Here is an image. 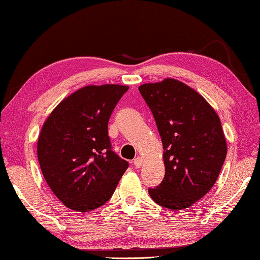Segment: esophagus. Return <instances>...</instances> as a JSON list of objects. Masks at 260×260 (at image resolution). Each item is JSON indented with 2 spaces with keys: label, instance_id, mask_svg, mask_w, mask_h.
Masks as SVG:
<instances>
[{
  "label": "esophagus",
  "instance_id": "34e87169",
  "mask_svg": "<svg viewBox=\"0 0 260 260\" xmlns=\"http://www.w3.org/2000/svg\"><path fill=\"white\" fill-rule=\"evenodd\" d=\"M134 165H135V167H136V168L142 167V165H143V159H142V157H136V159L134 160Z\"/></svg>",
  "mask_w": 260,
  "mask_h": 260
}]
</instances>
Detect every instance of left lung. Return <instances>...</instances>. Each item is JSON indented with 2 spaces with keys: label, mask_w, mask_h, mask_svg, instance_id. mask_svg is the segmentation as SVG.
Returning <instances> with one entry per match:
<instances>
[{
  "label": "left lung",
  "mask_w": 260,
  "mask_h": 260,
  "mask_svg": "<svg viewBox=\"0 0 260 260\" xmlns=\"http://www.w3.org/2000/svg\"><path fill=\"white\" fill-rule=\"evenodd\" d=\"M138 89L156 122L166 171L162 183L148 191L161 207L183 210L205 196L220 174L227 155L220 118L181 81L168 77Z\"/></svg>",
  "instance_id": "8db88e82"
}]
</instances>
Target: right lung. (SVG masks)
I'll return each mask as SVG.
<instances>
[{"label": "right lung", "instance_id": "obj_1", "mask_svg": "<svg viewBox=\"0 0 260 260\" xmlns=\"http://www.w3.org/2000/svg\"><path fill=\"white\" fill-rule=\"evenodd\" d=\"M129 89L86 86L63 99L43 124L37 144L40 170L67 208L94 210L110 200L129 167L111 150L107 124Z\"/></svg>", "mask_w": 260, "mask_h": 260}]
</instances>
